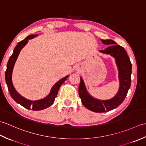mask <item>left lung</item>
Returning a JSON list of instances; mask_svg holds the SVG:
<instances>
[{
  "instance_id": "8db88e82",
  "label": "left lung",
  "mask_w": 146,
  "mask_h": 146,
  "mask_svg": "<svg viewBox=\"0 0 146 146\" xmlns=\"http://www.w3.org/2000/svg\"><path fill=\"white\" fill-rule=\"evenodd\" d=\"M105 45H110L104 50H100L102 53L110 54L115 58L119 71V89L117 94L109 100H102L95 98L89 94L86 88L82 77H80L78 87L80 97L84 106L88 110L100 113L108 111L119 107L126 97L131 83L132 64L125 49L111 39H101Z\"/></svg>"
}]
</instances>
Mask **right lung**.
<instances>
[{
    "label": "right lung",
    "mask_w": 146,
    "mask_h": 146,
    "mask_svg": "<svg viewBox=\"0 0 146 146\" xmlns=\"http://www.w3.org/2000/svg\"><path fill=\"white\" fill-rule=\"evenodd\" d=\"M37 35H31L27 37L26 39H23V41L18 42L17 45L15 46L13 51V53L11 55V56L9 58L7 64V70L5 71V82L7 83L9 92L10 93V95L12 98L17 102V104H20L22 106L25 107L27 109L33 110H41L45 108L50 107L54 103L55 98L56 97L60 89L61 85L63 84L66 80L69 75H67L64 78H61L59 80L52 86L50 93L48 95V96L42 99H40L38 100H30L24 98L23 96L21 95L19 93L15 90L14 86L12 83V71H13L15 61H16L19 54L20 53V51L26 44L28 42L29 39H33L35 37L38 36Z\"/></svg>",
    "instance_id": "obj_1"
}]
</instances>
